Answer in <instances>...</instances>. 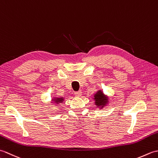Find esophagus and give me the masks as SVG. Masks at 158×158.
<instances>
[{"mask_svg":"<svg viewBox=\"0 0 158 158\" xmlns=\"http://www.w3.org/2000/svg\"><path fill=\"white\" fill-rule=\"evenodd\" d=\"M75 95L77 96H81L82 95V92L81 91H78V92H75Z\"/></svg>","mask_w":158,"mask_h":158,"instance_id":"1","label":"esophagus"}]
</instances>
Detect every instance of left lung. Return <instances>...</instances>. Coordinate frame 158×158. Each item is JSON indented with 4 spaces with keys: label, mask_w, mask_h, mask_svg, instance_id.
Instances as JSON below:
<instances>
[{
    "label": "left lung",
    "mask_w": 158,
    "mask_h": 158,
    "mask_svg": "<svg viewBox=\"0 0 158 158\" xmlns=\"http://www.w3.org/2000/svg\"><path fill=\"white\" fill-rule=\"evenodd\" d=\"M94 100H95V105L100 109H103L106 106L107 104H109V97L104 94L101 89L98 90L95 94H94Z\"/></svg>",
    "instance_id": "1"
}]
</instances>
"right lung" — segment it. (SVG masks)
<instances>
[{"mask_svg": "<svg viewBox=\"0 0 158 158\" xmlns=\"http://www.w3.org/2000/svg\"><path fill=\"white\" fill-rule=\"evenodd\" d=\"M64 101V97H53L52 99V102H54L56 105H59L60 103H62Z\"/></svg>", "mask_w": 158, "mask_h": 158, "instance_id": "1", "label": "right lung"}]
</instances>
